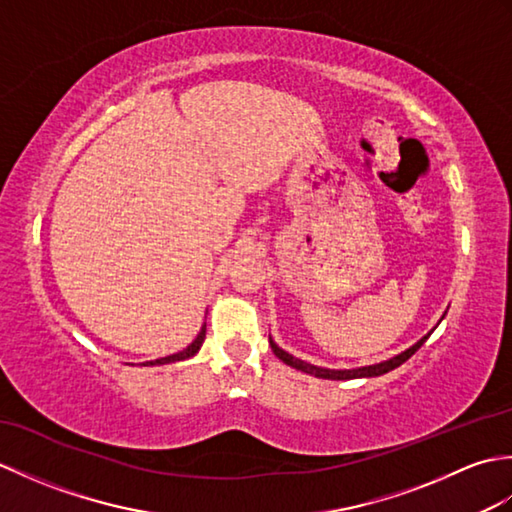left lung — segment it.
<instances>
[{"label":"left lung","instance_id":"8db88e82","mask_svg":"<svg viewBox=\"0 0 512 512\" xmlns=\"http://www.w3.org/2000/svg\"><path fill=\"white\" fill-rule=\"evenodd\" d=\"M444 314H447V312H444ZM444 314H442V319H444ZM431 332H433V330H431ZM431 332H429L427 336H422V339H420L418 343H413L411 347H407L405 352H400V354H396V356L387 358V361H380V363H374V365H365V367H352V369H328V367L312 365V363H308V361H301V358L288 354L286 350H281V347H279L273 339H270V347H273V352H275V356L279 358V361H284L286 365L299 369V372H306V374H312V376H317V378H328V380H352V378L383 376V374L391 372V369L400 367L402 363L407 361V358H411L413 354H416V352L420 350L422 343L427 341L429 336H431Z\"/></svg>","mask_w":512,"mask_h":512}]
</instances>
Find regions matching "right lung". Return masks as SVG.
I'll return each instance as SVG.
<instances>
[{
	"instance_id": "add662e5",
	"label": "right lung",
	"mask_w": 512,
	"mask_h": 512,
	"mask_svg": "<svg viewBox=\"0 0 512 512\" xmlns=\"http://www.w3.org/2000/svg\"><path fill=\"white\" fill-rule=\"evenodd\" d=\"M204 336H206V323L200 328V332H198V336H195V339H193V343L184 347L182 352L169 354V356H165V358H156V361H147V363H143V365H169V363H176V361H187V358H191V356H195V354L200 352V347H202V343H204Z\"/></svg>"
}]
</instances>
